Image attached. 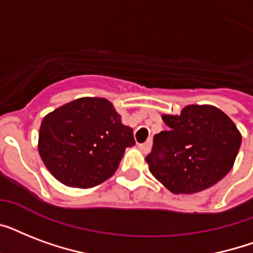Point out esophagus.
Wrapping results in <instances>:
<instances>
[{
  "mask_svg": "<svg viewBox=\"0 0 253 253\" xmlns=\"http://www.w3.org/2000/svg\"><path fill=\"white\" fill-rule=\"evenodd\" d=\"M139 148H140V151H142L143 154H150L151 148H152V142H151V140H147V142L139 144Z\"/></svg>",
  "mask_w": 253,
  "mask_h": 253,
  "instance_id": "1",
  "label": "esophagus"
}]
</instances>
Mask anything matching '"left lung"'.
Wrapping results in <instances>:
<instances>
[{
  "mask_svg": "<svg viewBox=\"0 0 253 253\" xmlns=\"http://www.w3.org/2000/svg\"><path fill=\"white\" fill-rule=\"evenodd\" d=\"M169 127L155 135L146 158L151 173L174 194L210 188L231 170L242 135L223 111L189 105L180 115H163Z\"/></svg>",
  "mask_w": 253,
  "mask_h": 253,
  "instance_id": "1",
  "label": "left lung"
}]
</instances>
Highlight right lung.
Here are the masks:
<instances>
[{
	"instance_id": "right-lung-1",
	"label": "right lung",
	"mask_w": 253,
	"mask_h": 253,
	"mask_svg": "<svg viewBox=\"0 0 253 253\" xmlns=\"http://www.w3.org/2000/svg\"><path fill=\"white\" fill-rule=\"evenodd\" d=\"M132 128L105 98L84 97L45 115L39 130V155L52 176L67 186L93 188L118 169Z\"/></svg>"
}]
</instances>
